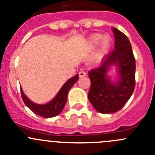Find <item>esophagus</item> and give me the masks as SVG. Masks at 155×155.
Here are the masks:
<instances>
[{
    "label": "esophagus",
    "instance_id": "1",
    "mask_svg": "<svg viewBox=\"0 0 155 155\" xmlns=\"http://www.w3.org/2000/svg\"><path fill=\"white\" fill-rule=\"evenodd\" d=\"M79 77H83V76H86V72H84L83 70H81V71H79Z\"/></svg>",
    "mask_w": 155,
    "mask_h": 155
}]
</instances>
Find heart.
<instances>
[{"instance_id":"heart-1","label":"heart","mask_w":155,"mask_h":155,"mask_svg":"<svg viewBox=\"0 0 155 155\" xmlns=\"http://www.w3.org/2000/svg\"><path fill=\"white\" fill-rule=\"evenodd\" d=\"M102 39V45L103 47H107L109 45L110 43V37L108 36H104L102 38V35L100 34H95V35L92 36L89 40V44L91 47H95L98 43H99V41Z\"/></svg>"}]
</instances>
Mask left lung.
<instances>
[{
	"mask_svg": "<svg viewBox=\"0 0 155 155\" xmlns=\"http://www.w3.org/2000/svg\"><path fill=\"white\" fill-rule=\"evenodd\" d=\"M115 50L106 55L98 68L89 72L91 87L88 97L95 109L102 114L118 112L132 95L135 86V59L129 40L120 30L112 28ZM112 65L118 78L114 82L107 73Z\"/></svg>",
	"mask_w": 155,
	"mask_h": 155,
	"instance_id": "left-lung-1",
	"label": "left lung"
}]
</instances>
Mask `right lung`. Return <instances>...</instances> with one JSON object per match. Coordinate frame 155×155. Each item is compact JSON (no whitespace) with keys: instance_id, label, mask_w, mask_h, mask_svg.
<instances>
[{"instance_id":"obj_1","label":"right lung","mask_w":155,"mask_h":155,"mask_svg":"<svg viewBox=\"0 0 155 155\" xmlns=\"http://www.w3.org/2000/svg\"><path fill=\"white\" fill-rule=\"evenodd\" d=\"M79 79V75L76 74L73 77L70 78L62 86L56 95L50 102L46 104H37L30 101L25 95L21 88V96L25 105L33 112L43 118H53L58 115L64 108L67 101V95L69 89Z\"/></svg>"}]
</instances>
